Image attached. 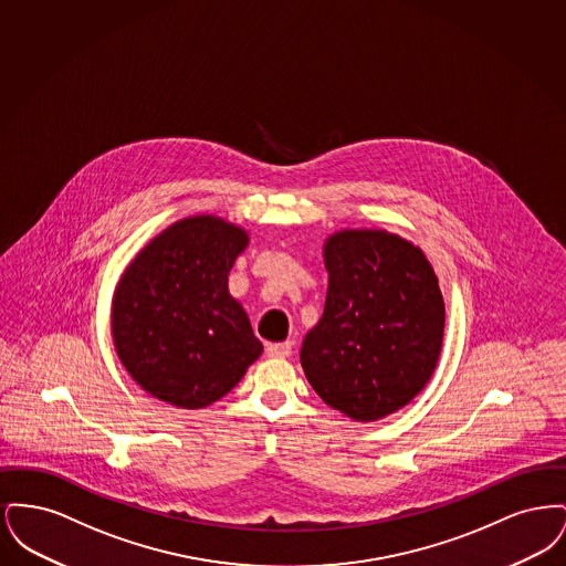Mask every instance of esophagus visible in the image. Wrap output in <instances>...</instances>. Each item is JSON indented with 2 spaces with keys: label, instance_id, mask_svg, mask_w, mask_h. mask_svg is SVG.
<instances>
[{
  "label": "esophagus",
  "instance_id": "obj_1",
  "mask_svg": "<svg viewBox=\"0 0 566 566\" xmlns=\"http://www.w3.org/2000/svg\"><path fill=\"white\" fill-rule=\"evenodd\" d=\"M293 352V342H282V344H270L268 346V356L271 358H286Z\"/></svg>",
  "mask_w": 566,
  "mask_h": 566
}]
</instances>
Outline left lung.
<instances>
[{"instance_id":"1","label":"left lung","mask_w":566,"mask_h":566,"mask_svg":"<svg viewBox=\"0 0 566 566\" xmlns=\"http://www.w3.org/2000/svg\"><path fill=\"white\" fill-rule=\"evenodd\" d=\"M324 314L301 365L324 403L376 422L409 403L437 367L446 305L424 252L381 229H346L324 243Z\"/></svg>"}]
</instances>
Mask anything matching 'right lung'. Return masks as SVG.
Segmentation results:
<instances>
[{"label": "right lung", "instance_id": "add662e5", "mask_svg": "<svg viewBox=\"0 0 566 566\" xmlns=\"http://www.w3.org/2000/svg\"><path fill=\"white\" fill-rule=\"evenodd\" d=\"M248 233L218 216L174 222L135 256L112 301V337L129 376L155 399L201 409L261 356L229 271Z\"/></svg>", "mask_w": 566, "mask_h": 566}]
</instances>
